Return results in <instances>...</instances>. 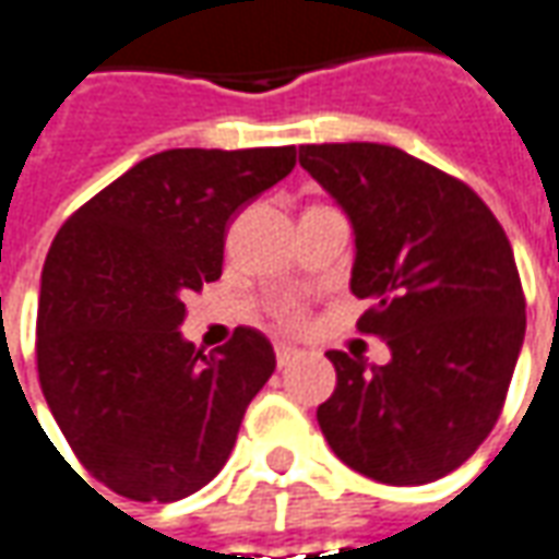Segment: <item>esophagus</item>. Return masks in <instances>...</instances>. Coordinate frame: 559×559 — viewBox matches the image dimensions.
<instances>
[{"label":"esophagus","mask_w":559,"mask_h":559,"mask_svg":"<svg viewBox=\"0 0 559 559\" xmlns=\"http://www.w3.org/2000/svg\"><path fill=\"white\" fill-rule=\"evenodd\" d=\"M298 356H301V349H298V346L276 344V365H280V368H286V365H292V361L298 359Z\"/></svg>","instance_id":"esophagus-1"}]
</instances>
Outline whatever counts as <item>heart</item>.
Returning a JSON list of instances; mask_svg holds the SVG:
<instances>
[{
  "label": "heart",
  "instance_id": "1",
  "mask_svg": "<svg viewBox=\"0 0 559 559\" xmlns=\"http://www.w3.org/2000/svg\"><path fill=\"white\" fill-rule=\"evenodd\" d=\"M273 319H276L283 329H301L307 313H304V304L280 301V304H273Z\"/></svg>",
  "mask_w": 559,
  "mask_h": 559
}]
</instances>
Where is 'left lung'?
I'll return each mask as SVG.
<instances>
[{"mask_svg":"<svg viewBox=\"0 0 559 559\" xmlns=\"http://www.w3.org/2000/svg\"><path fill=\"white\" fill-rule=\"evenodd\" d=\"M301 167L353 222L349 288L371 304L359 331L392 353H325L337 386L319 429L365 478H444L492 432L521 356L526 301L506 230L468 185L395 145H301Z\"/></svg>","mask_w":559,"mask_h":559,"instance_id":"left-lung-1","label":"left lung"}]
</instances>
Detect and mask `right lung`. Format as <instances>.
<instances>
[{
    "mask_svg": "<svg viewBox=\"0 0 559 559\" xmlns=\"http://www.w3.org/2000/svg\"><path fill=\"white\" fill-rule=\"evenodd\" d=\"M295 157V145L169 148L57 230L38 295V383L79 463L118 496L176 502L228 463L276 356L255 329L203 356L179 334L185 295L222 276L228 222Z\"/></svg>",
    "mask_w": 559,
    "mask_h": 559,
    "instance_id": "add662e5",
    "label": "right lung"
}]
</instances>
